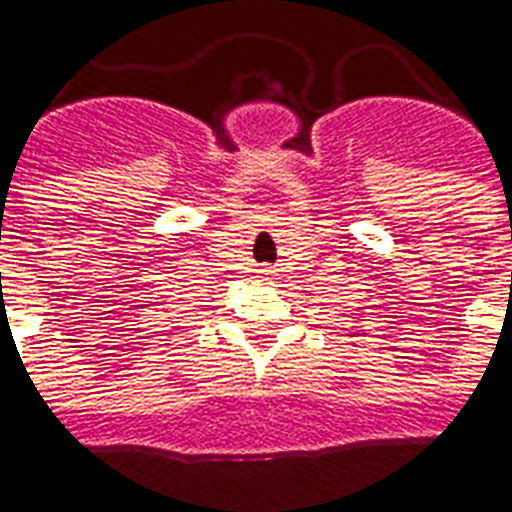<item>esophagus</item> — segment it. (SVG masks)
Instances as JSON below:
<instances>
[{
    "label": "esophagus",
    "mask_w": 512,
    "mask_h": 512,
    "mask_svg": "<svg viewBox=\"0 0 512 512\" xmlns=\"http://www.w3.org/2000/svg\"><path fill=\"white\" fill-rule=\"evenodd\" d=\"M265 273H268V271H265Z\"/></svg>",
    "instance_id": "obj_1"
}]
</instances>
